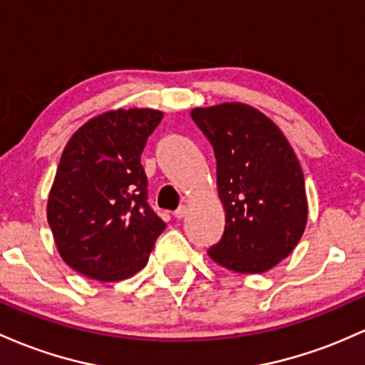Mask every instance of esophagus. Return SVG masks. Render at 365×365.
<instances>
[{
    "label": "esophagus",
    "instance_id": "1",
    "mask_svg": "<svg viewBox=\"0 0 365 365\" xmlns=\"http://www.w3.org/2000/svg\"><path fill=\"white\" fill-rule=\"evenodd\" d=\"M186 214H187V208L184 207V205H181V207L174 212V217L175 219H182V217H186Z\"/></svg>",
    "mask_w": 365,
    "mask_h": 365
}]
</instances>
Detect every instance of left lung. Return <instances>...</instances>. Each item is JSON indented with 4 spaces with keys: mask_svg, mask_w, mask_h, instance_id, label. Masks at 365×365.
<instances>
[{
    "mask_svg": "<svg viewBox=\"0 0 365 365\" xmlns=\"http://www.w3.org/2000/svg\"><path fill=\"white\" fill-rule=\"evenodd\" d=\"M214 146L224 235L208 250L229 271L265 272L293 252L307 224L304 172L288 139L259 110L222 103L191 112Z\"/></svg>",
    "mask_w": 365,
    "mask_h": 365,
    "instance_id": "8db88e82",
    "label": "left lung"
}]
</instances>
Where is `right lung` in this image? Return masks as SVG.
I'll return each mask as SVG.
<instances>
[{
    "mask_svg": "<svg viewBox=\"0 0 365 365\" xmlns=\"http://www.w3.org/2000/svg\"><path fill=\"white\" fill-rule=\"evenodd\" d=\"M163 113L113 110L77 130L61 153L48 198V224L61 259L98 281L141 271L165 222L148 203L141 165Z\"/></svg>",
    "mask_w": 365,
    "mask_h": 365,
    "instance_id": "obj_1",
    "label": "right lung"
}]
</instances>
